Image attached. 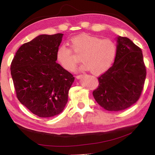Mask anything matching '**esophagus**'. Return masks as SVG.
<instances>
[{"instance_id":"34e87169","label":"esophagus","mask_w":155,"mask_h":155,"mask_svg":"<svg viewBox=\"0 0 155 155\" xmlns=\"http://www.w3.org/2000/svg\"><path fill=\"white\" fill-rule=\"evenodd\" d=\"M83 75H82V74H80V75H78V76H77V77H76V78H78V79H81V78H83Z\"/></svg>"}]
</instances>
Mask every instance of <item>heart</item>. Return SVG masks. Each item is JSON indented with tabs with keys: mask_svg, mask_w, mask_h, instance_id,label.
<instances>
[{
	"mask_svg": "<svg viewBox=\"0 0 155 155\" xmlns=\"http://www.w3.org/2000/svg\"><path fill=\"white\" fill-rule=\"evenodd\" d=\"M72 48L75 52L81 54L83 64L79 70H90L94 74H102L111 67L116 54V46L109 39H101L98 37L81 34L70 40ZM56 59L59 64L68 71H72L78 60L72 56L68 47L62 44L57 48Z\"/></svg>",
	"mask_w": 155,
	"mask_h": 155,
	"instance_id": "heart-1",
	"label": "heart"
}]
</instances>
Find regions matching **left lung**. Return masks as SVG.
<instances>
[{"instance_id": "obj_1", "label": "left lung", "mask_w": 155, "mask_h": 155, "mask_svg": "<svg viewBox=\"0 0 155 155\" xmlns=\"http://www.w3.org/2000/svg\"><path fill=\"white\" fill-rule=\"evenodd\" d=\"M116 54L112 66L98 77L93 91L96 101L111 111L124 110L135 103L146 77L141 50L125 37L117 38Z\"/></svg>"}]
</instances>
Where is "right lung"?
Wrapping results in <instances>:
<instances>
[{"label": "right lung", "instance_id": "1", "mask_svg": "<svg viewBox=\"0 0 155 155\" xmlns=\"http://www.w3.org/2000/svg\"><path fill=\"white\" fill-rule=\"evenodd\" d=\"M63 35H38L20 47L11 64L18 99L40 117L54 116L64 110L74 81L72 74L56 62Z\"/></svg>", "mask_w": 155, "mask_h": 155}]
</instances>
